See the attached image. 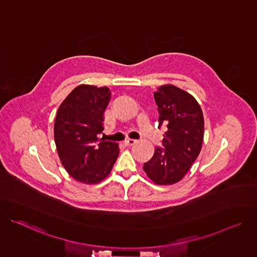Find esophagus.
<instances>
[{
    "label": "esophagus",
    "instance_id": "34e87169",
    "mask_svg": "<svg viewBox=\"0 0 257 257\" xmlns=\"http://www.w3.org/2000/svg\"><path fill=\"white\" fill-rule=\"evenodd\" d=\"M137 141H138V140H137V139H134V138H127V139L125 140V144H127V145H133V144H135Z\"/></svg>",
    "mask_w": 257,
    "mask_h": 257
}]
</instances>
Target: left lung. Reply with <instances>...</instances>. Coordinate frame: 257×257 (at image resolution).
<instances>
[{
  "instance_id": "obj_1",
  "label": "left lung",
  "mask_w": 257,
  "mask_h": 257,
  "mask_svg": "<svg viewBox=\"0 0 257 257\" xmlns=\"http://www.w3.org/2000/svg\"><path fill=\"white\" fill-rule=\"evenodd\" d=\"M159 111V128L167 127L153 158L143 170L156 184L179 182L197 159L203 141L204 120L196 99L174 85H164L154 93Z\"/></svg>"
}]
</instances>
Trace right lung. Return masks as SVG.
I'll use <instances>...</instances> for the list:
<instances>
[{
    "label": "right lung",
    "mask_w": 257,
    "mask_h": 257,
    "mask_svg": "<svg viewBox=\"0 0 257 257\" xmlns=\"http://www.w3.org/2000/svg\"><path fill=\"white\" fill-rule=\"evenodd\" d=\"M111 91L107 87L79 85L61 103L54 134L59 158L68 174L85 184L103 180L118 159V143L103 141V113Z\"/></svg>",
    "instance_id": "add662e5"
}]
</instances>
